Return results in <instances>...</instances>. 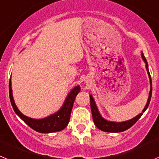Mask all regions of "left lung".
Segmentation results:
<instances>
[{
    "instance_id": "left-lung-1",
    "label": "left lung",
    "mask_w": 159,
    "mask_h": 159,
    "mask_svg": "<svg viewBox=\"0 0 159 159\" xmlns=\"http://www.w3.org/2000/svg\"><path fill=\"white\" fill-rule=\"evenodd\" d=\"M142 57H143V60H144V62L146 63V68H147V73L149 75V78H150V84H151V91H150V93H149V97L148 100H147V104H146L145 107L143 110V112L140 113L139 115H138L137 116H135L133 119H130V120H127V121L125 122H121V123H116V122H111V121H107L106 119H104L101 116V115L99 114V111H98V108H97L96 104H95V100H94L93 97L92 95H90V102H91V110H92V118H93V121L95 125L96 126L99 130H102V131H107V132H122L124 131V130H127L130 127H131L136 122L140 119L143 114L145 112V111L147 110V107H148L149 104H150V101L151 99V95H152V81H151V77L150 75V72H149L148 69V64H147V61L146 60L145 57L143 56V53L142 52Z\"/></svg>"
}]
</instances>
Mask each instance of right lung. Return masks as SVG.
I'll return each mask as SVG.
<instances>
[{
	"mask_svg": "<svg viewBox=\"0 0 159 159\" xmlns=\"http://www.w3.org/2000/svg\"><path fill=\"white\" fill-rule=\"evenodd\" d=\"M11 80H9V98H10L11 104L14 111L20 119L25 122L28 126L33 129L34 130L40 133H52V132L60 131L64 130L67 126L70 120L71 109H72L73 103L75 101V96L80 92V86H76L71 90L66 98L62 107L57 113L53 114L52 116H48L44 119H35L32 118L27 117L18 110L17 107L15 104L13 96H12V87H11Z\"/></svg>",
	"mask_w": 159,
	"mask_h": 159,
	"instance_id": "obj_1",
	"label": "right lung"
}]
</instances>
